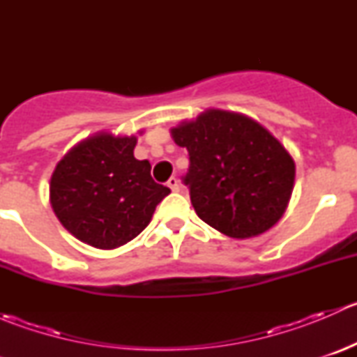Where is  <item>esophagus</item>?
<instances>
[{
	"label": "esophagus",
	"instance_id": "34e87169",
	"mask_svg": "<svg viewBox=\"0 0 357 357\" xmlns=\"http://www.w3.org/2000/svg\"><path fill=\"white\" fill-rule=\"evenodd\" d=\"M167 186L172 190V192H179V181H178V178H174V176H172V178L167 181Z\"/></svg>",
	"mask_w": 357,
	"mask_h": 357
}]
</instances>
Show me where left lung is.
I'll list each match as a JSON object with an SVG mask.
<instances>
[{
    "label": "left lung",
    "instance_id": "8db88e82",
    "mask_svg": "<svg viewBox=\"0 0 357 357\" xmlns=\"http://www.w3.org/2000/svg\"><path fill=\"white\" fill-rule=\"evenodd\" d=\"M190 153L185 183L197 215L222 235L247 240L271 229L294 192L295 162L261 122L207 109L171 129Z\"/></svg>",
    "mask_w": 357,
    "mask_h": 357
}]
</instances>
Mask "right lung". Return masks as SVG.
<instances>
[{
	"label": "right lung",
	"mask_w": 357,
	"mask_h": 357,
	"mask_svg": "<svg viewBox=\"0 0 357 357\" xmlns=\"http://www.w3.org/2000/svg\"><path fill=\"white\" fill-rule=\"evenodd\" d=\"M136 143L135 135L98 131L75 143L56 164L50 204L79 242L102 250L126 245L149 226L158 202L171 193L153 181L150 162L135 157Z\"/></svg>",
	"instance_id": "1"
}]
</instances>
